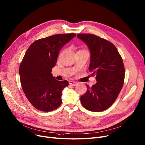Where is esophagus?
Wrapping results in <instances>:
<instances>
[{"label": "esophagus", "instance_id": "1", "mask_svg": "<svg viewBox=\"0 0 145 145\" xmlns=\"http://www.w3.org/2000/svg\"><path fill=\"white\" fill-rule=\"evenodd\" d=\"M69 84L71 85H72V86H76L77 84H78V83L76 82H74V81H71L69 82Z\"/></svg>", "mask_w": 145, "mask_h": 145}]
</instances>
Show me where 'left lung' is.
Masks as SVG:
<instances>
[{
	"label": "left lung",
	"mask_w": 145,
	"mask_h": 145,
	"mask_svg": "<svg viewBox=\"0 0 145 145\" xmlns=\"http://www.w3.org/2000/svg\"><path fill=\"white\" fill-rule=\"evenodd\" d=\"M78 38L90 52L89 69L97 81L80 97L83 107L90 111L100 112L111 107L123 84L125 69L122 57L111 42L90 34H78Z\"/></svg>",
	"instance_id": "left-lung-1"
}]
</instances>
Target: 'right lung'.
Returning <instances> with one entry per match:
<instances>
[{
  "mask_svg": "<svg viewBox=\"0 0 145 145\" xmlns=\"http://www.w3.org/2000/svg\"><path fill=\"white\" fill-rule=\"evenodd\" d=\"M75 34H56L34 41L27 50L19 67L21 85L26 97L38 110L48 112L62 103V92L69 85L51 73L62 47Z\"/></svg>",
  "mask_w": 145,
  "mask_h": 145,
  "instance_id": "add662e5",
  "label": "right lung"
}]
</instances>
